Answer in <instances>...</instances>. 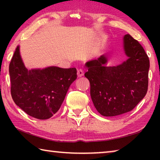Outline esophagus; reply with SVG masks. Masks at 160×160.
Instances as JSON below:
<instances>
[{"instance_id":"obj_1","label":"esophagus","mask_w":160,"mask_h":160,"mask_svg":"<svg viewBox=\"0 0 160 160\" xmlns=\"http://www.w3.org/2000/svg\"><path fill=\"white\" fill-rule=\"evenodd\" d=\"M83 71H82V69H79L78 70V72H77V75H78V77H81V76H82L83 75Z\"/></svg>"}]
</instances>
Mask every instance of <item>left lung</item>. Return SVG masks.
<instances>
[{
	"label": "left lung",
	"instance_id": "obj_1",
	"mask_svg": "<svg viewBox=\"0 0 160 160\" xmlns=\"http://www.w3.org/2000/svg\"><path fill=\"white\" fill-rule=\"evenodd\" d=\"M13 101L28 115L44 120L58 112L70 85L76 80L75 68L49 66L28 70L17 47L9 65Z\"/></svg>",
	"mask_w": 160,
	"mask_h": 160
}]
</instances>
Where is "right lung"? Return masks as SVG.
<instances>
[{
    "label": "right lung",
    "mask_w": 160,
    "mask_h": 160,
    "mask_svg": "<svg viewBox=\"0 0 160 160\" xmlns=\"http://www.w3.org/2000/svg\"><path fill=\"white\" fill-rule=\"evenodd\" d=\"M127 59L107 66V56L89 62L85 76L90 81V95L98 112L104 116L128 112L144 98L148 88L150 61L144 48L130 34L123 38Z\"/></svg>",
    "instance_id": "obj_1"
}]
</instances>
